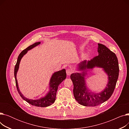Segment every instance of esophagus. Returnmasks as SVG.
I'll return each instance as SVG.
<instances>
[{"label": "esophagus", "instance_id": "esophagus-1", "mask_svg": "<svg viewBox=\"0 0 129 129\" xmlns=\"http://www.w3.org/2000/svg\"><path fill=\"white\" fill-rule=\"evenodd\" d=\"M73 72V71L72 70L70 69H68L67 70H66V74H67V75L68 76H70L71 75V74Z\"/></svg>", "mask_w": 129, "mask_h": 129}]
</instances>
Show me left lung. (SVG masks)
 Returning <instances> with one entry per match:
<instances>
[{"label":"left lung","mask_w":129,"mask_h":129,"mask_svg":"<svg viewBox=\"0 0 129 129\" xmlns=\"http://www.w3.org/2000/svg\"><path fill=\"white\" fill-rule=\"evenodd\" d=\"M98 55L90 60H84L77 66V70L82 73L71 75L73 85V93L76 100L81 105L93 107L98 106L109 99L113 92L119 76L118 60L115 53L100 43L98 44ZM94 67H99L108 75V83L105 88L99 93L91 92L85 84V76L87 72Z\"/></svg>","instance_id":"obj_1"}]
</instances>
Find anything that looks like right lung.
I'll list each match as a JSON object with an SVG mask.
<instances>
[{
	"label": "right lung",
	"mask_w": 129,
	"mask_h": 129,
	"mask_svg": "<svg viewBox=\"0 0 129 129\" xmlns=\"http://www.w3.org/2000/svg\"><path fill=\"white\" fill-rule=\"evenodd\" d=\"M40 44H41L40 42L35 43L34 44L28 46L26 49L23 50L21 53H20L18 57L17 63L15 65L14 75H15L17 88L20 94V96L21 97V98L23 100L26 101L27 103H28L29 104L32 105V106L40 107H46L51 106L54 103V101H55L56 99V92L58 89V87L59 85L66 78V73L65 69H63L62 70L56 72L53 74V75L51 76V78L50 80L49 90L48 92L45 94V96L37 99L33 100V99L27 98L25 97H24L23 95V94L19 90L18 84V80L17 79V74L19 70L20 63V61H21V58L25 55V54L28 52V51L31 50L32 49L34 48V47L37 46V45Z\"/></svg>",
	"instance_id": "obj_1"
}]
</instances>
